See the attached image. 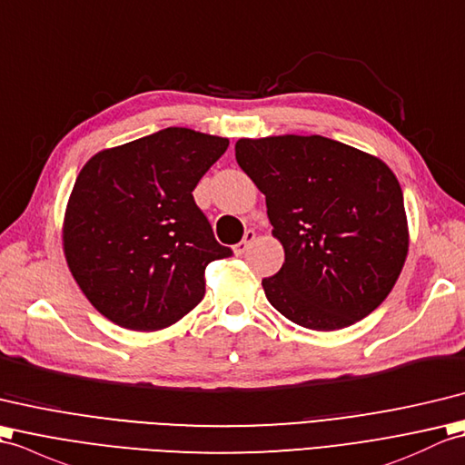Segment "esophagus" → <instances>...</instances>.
I'll list each match as a JSON object with an SVG mask.
<instances>
[{
	"label": "esophagus",
	"mask_w": 465,
	"mask_h": 465,
	"mask_svg": "<svg viewBox=\"0 0 465 465\" xmlns=\"http://www.w3.org/2000/svg\"><path fill=\"white\" fill-rule=\"evenodd\" d=\"M254 239H256V232L254 231H246L244 232V236H242V241L239 242V244H234V254H244L246 251H249L251 249V244L254 242Z\"/></svg>",
	"instance_id": "1"
}]
</instances>
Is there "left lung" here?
<instances>
[{
    "mask_svg": "<svg viewBox=\"0 0 465 465\" xmlns=\"http://www.w3.org/2000/svg\"><path fill=\"white\" fill-rule=\"evenodd\" d=\"M236 163L266 197L284 264L262 288L278 312L340 330L384 302L408 254V221L386 163L320 135L239 139Z\"/></svg>",
    "mask_w": 465,
    "mask_h": 465,
    "instance_id": "1",
    "label": "left lung"
}]
</instances>
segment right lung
<instances>
[{"mask_svg": "<svg viewBox=\"0 0 465 465\" xmlns=\"http://www.w3.org/2000/svg\"><path fill=\"white\" fill-rule=\"evenodd\" d=\"M229 139L167 127L91 157L71 191L64 251L79 288L123 328L161 330L204 296V268L229 259L193 191Z\"/></svg>", "mask_w": 465, "mask_h": 465, "instance_id": "add662e5", "label": "right lung"}]
</instances>
